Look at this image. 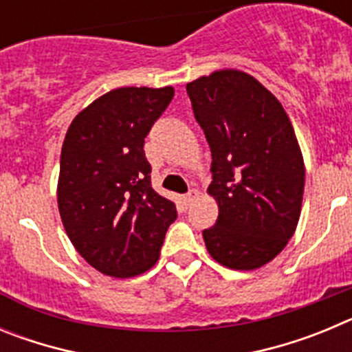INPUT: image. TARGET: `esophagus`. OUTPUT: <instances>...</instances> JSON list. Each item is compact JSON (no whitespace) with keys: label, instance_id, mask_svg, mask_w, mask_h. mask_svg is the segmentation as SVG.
<instances>
[{"label":"esophagus","instance_id":"esophagus-1","mask_svg":"<svg viewBox=\"0 0 352 352\" xmlns=\"http://www.w3.org/2000/svg\"><path fill=\"white\" fill-rule=\"evenodd\" d=\"M199 195H201V194H199V190L192 188V190L185 195V203L186 204H192L195 201V199H199Z\"/></svg>","mask_w":352,"mask_h":352}]
</instances>
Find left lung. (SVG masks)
Segmentation results:
<instances>
[{
	"instance_id": "8db88e82",
	"label": "left lung",
	"mask_w": 352,
	"mask_h": 352,
	"mask_svg": "<svg viewBox=\"0 0 352 352\" xmlns=\"http://www.w3.org/2000/svg\"><path fill=\"white\" fill-rule=\"evenodd\" d=\"M211 149L208 194L219 219L204 229L210 256L250 272L275 259L296 231L305 164L287 113L256 77L226 68L186 84Z\"/></svg>"
}]
</instances>
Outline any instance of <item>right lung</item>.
<instances>
[{"mask_svg":"<svg viewBox=\"0 0 352 352\" xmlns=\"http://www.w3.org/2000/svg\"><path fill=\"white\" fill-rule=\"evenodd\" d=\"M174 88H118L98 96L70 123L61 148L58 208L86 263L130 278L160 257L173 201L151 188L144 138L173 100Z\"/></svg>","mask_w":352,"mask_h":352,"instance_id":"obj_1","label":"right lung"}]
</instances>
